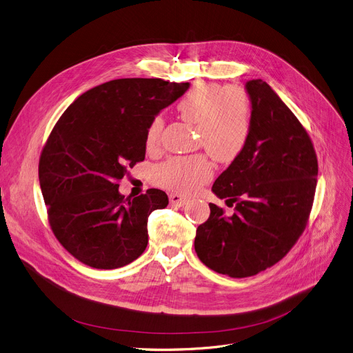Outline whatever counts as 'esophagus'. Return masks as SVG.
Here are the masks:
<instances>
[{
	"mask_svg": "<svg viewBox=\"0 0 353 353\" xmlns=\"http://www.w3.org/2000/svg\"><path fill=\"white\" fill-rule=\"evenodd\" d=\"M170 202L172 205H176V206H183V205L188 203V199H186L182 195H179V194H170Z\"/></svg>",
	"mask_w": 353,
	"mask_h": 353,
	"instance_id": "obj_1",
	"label": "esophagus"
}]
</instances>
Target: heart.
Here are the masks:
<instances>
[{"mask_svg": "<svg viewBox=\"0 0 353 353\" xmlns=\"http://www.w3.org/2000/svg\"><path fill=\"white\" fill-rule=\"evenodd\" d=\"M183 121L196 125L199 142L219 162L232 161L245 147L251 130V105L239 87H222L215 82H196L178 102ZM163 121L157 117L147 131V147L155 148ZM212 167L203 157L172 158L155 171V181L163 188L191 194L210 181Z\"/></svg>", "mask_w": 353, "mask_h": 353, "instance_id": "1", "label": "heart"}]
</instances>
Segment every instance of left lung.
Returning a JSON list of instances; mask_svg holds the SVG:
<instances>
[{
  "label": "left lung",
  "mask_w": 353,
  "mask_h": 353,
  "mask_svg": "<svg viewBox=\"0 0 353 353\" xmlns=\"http://www.w3.org/2000/svg\"><path fill=\"white\" fill-rule=\"evenodd\" d=\"M245 90L250 135L212 185L235 212L226 216L210 203L195 236L201 262L232 278L256 275L289 252L305 230L318 176L314 145L279 95L262 79L248 81Z\"/></svg>",
  "instance_id": "1"
}]
</instances>
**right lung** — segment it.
Segmentation results:
<instances>
[{"instance_id": "right-lung-1", "label": "right lung", "mask_w": 353, "mask_h": 353, "mask_svg": "<svg viewBox=\"0 0 353 353\" xmlns=\"http://www.w3.org/2000/svg\"><path fill=\"white\" fill-rule=\"evenodd\" d=\"M188 88L161 78L112 79L79 95L55 123L39 158L41 192L54 235L82 263L115 269L145 251L148 216L168 196H123L118 181L143 161L152 119Z\"/></svg>"}]
</instances>
